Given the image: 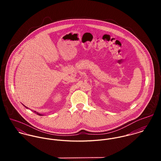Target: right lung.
<instances>
[{
	"mask_svg": "<svg viewBox=\"0 0 161 161\" xmlns=\"http://www.w3.org/2000/svg\"><path fill=\"white\" fill-rule=\"evenodd\" d=\"M23 106H24V107H25L26 108H28V107H26V106H25V105H23ZM33 112H34V113H35V114H36L37 115H40V116H43V115H42V114H39V113H38V112H35V111H33Z\"/></svg>",
	"mask_w": 161,
	"mask_h": 161,
	"instance_id": "1",
	"label": "right lung"
}]
</instances>
